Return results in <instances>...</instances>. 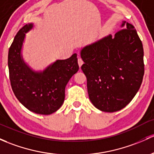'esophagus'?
Masks as SVG:
<instances>
[{
	"label": "esophagus",
	"instance_id": "34e87169",
	"mask_svg": "<svg viewBox=\"0 0 154 154\" xmlns=\"http://www.w3.org/2000/svg\"><path fill=\"white\" fill-rule=\"evenodd\" d=\"M82 64H83V61H82V60L81 58H78V65L79 66H80V68L81 67Z\"/></svg>",
	"mask_w": 154,
	"mask_h": 154
}]
</instances>
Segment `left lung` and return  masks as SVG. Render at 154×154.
<instances>
[{"label":"left lung","mask_w":154,"mask_h":154,"mask_svg":"<svg viewBox=\"0 0 154 154\" xmlns=\"http://www.w3.org/2000/svg\"><path fill=\"white\" fill-rule=\"evenodd\" d=\"M92 104L105 112L125 108L141 85L144 72V51L141 40L132 24L122 22L121 29L81 49Z\"/></svg>","instance_id":"1"}]
</instances>
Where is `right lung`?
<instances>
[{"label": "right lung", "mask_w": 154, "mask_h": 154, "mask_svg": "<svg viewBox=\"0 0 154 154\" xmlns=\"http://www.w3.org/2000/svg\"><path fill=\"white\" fill-rule=\"evenodd\" d=\"M33 23L22 27L14 37L8 54L9 80L14 95L23 106L32 112L48 115L57 111L65 99V88L79 70L77 54L66 60H57L43 72H35L21 54L26 33Z\"/></svg>", "instance_id": "1"}]
</instances>
